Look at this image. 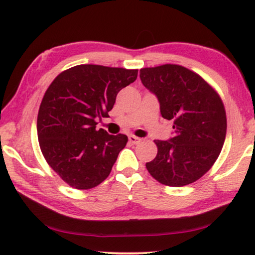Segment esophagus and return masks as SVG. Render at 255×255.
I'll return each mask as SVG.
<instances>
[{
    "instance_id": "esophagus-1",
    "label": "esophagus",
    "mask_w": 255,
    "mask_h": 255,
    "mask_svg": "<svg viewBox=\"0 0 255 255\" xmlns=\"http://www.w3.org/2000/svg\"><path fill=\"white\" fill-rule=\"evenodd\" d=\"M129 142H130L131 144H139L140 142H142V138H139V137H136V136H134V135H129Z\"/></svg>"
}]
</instances>
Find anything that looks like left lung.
I'll list each match as a JSON object with an SVG mask.
<instances>
[{
	"instance_id": "8db88e82",
	"label": "left lung",
	"mask_w": 255,
	"mask_h": 255,
	"mask_svg": "<svg viewBox=\"0 0 255 255\" xmlns=\"http://www.w3.org/2000/svg\"><path fill=\"white\" fill-rule=\"evenodd\" d=\"M139 78L157 96L162 118L174 121L175 131L168 140H154L158 153L146 169L168 187L193 183L211 169L225 143L221 97L200 75L176 64L140 68Z\"/></svg>"
}]
</instances>
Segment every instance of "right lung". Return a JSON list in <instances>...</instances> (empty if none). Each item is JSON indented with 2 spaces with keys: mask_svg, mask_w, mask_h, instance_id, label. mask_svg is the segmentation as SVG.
Segmentation results:
<instances>
[{
  "mask_svg": "<svg viewBox=\"0 0 255 255\" xmlns=\"http://www.w3.org/2000/svg\"><path fill=\"white\" fill-rule=\"evenodd\" d=\"M137 72L83 64L63 71L45 91L37 115L40 149L70 187L95 188L111 173L128 137L96 130L97 120L109 117L118 93Z\"/></svg>",
  "mask_w": 255,
  "mask_h": 255,
  "instance_id": "right-lung-1",
  "label": "right lung"
}]
</instances>
